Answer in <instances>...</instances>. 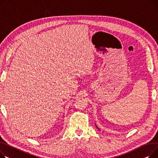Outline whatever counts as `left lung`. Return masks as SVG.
Here are the masks:
<instances>
[{
  "mask_svg": "<svg viewBox=\"0 0 158 158\" xmlns=\"http://www.w3.org/2000/svg\"><path fill=\"white\" fill-rule=\"evenodd\" d=\"M96 127H97V126H96ZM98 129H99V128H98Z\"/></svg>",
  "mask_w": 158,
  "mask_h": 158,
  "instance_id": "left-lung-1",
  "label": "left lung"
}]
</instances>
